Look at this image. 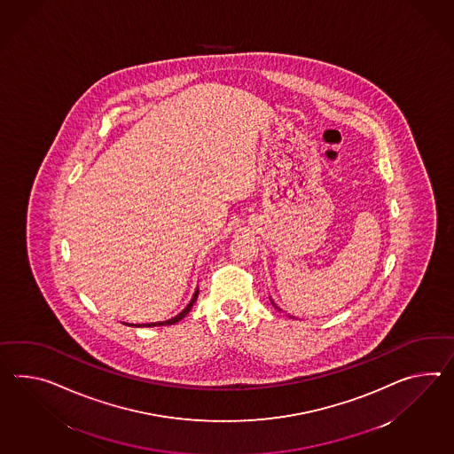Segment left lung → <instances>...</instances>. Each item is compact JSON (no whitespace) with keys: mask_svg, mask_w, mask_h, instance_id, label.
<instances>
[{"mask_svg":"<svg viewBox=\"0 0 454 454\" xmlns=\"http://www.w3.org/2000/svg\"><path fill=\"white\" fill-rule=\"evenodd\" d=\"M272 305H274V307H276V309H278V307H277L276 303H274V301H272Z\"/></svg>","mask_w":454,"mask_h":454,"instance_id":"obj_1","label":"left lung"}]
</instances>
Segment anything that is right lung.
I'll list each match as a JSON object with an SVG mask.
<instances>
[{"instance_id":"right-lung-1","label":"right lung","mask_w":454,"mask_h":454,"mask_svg":"<svg viewBox=\"0 0 454 454\" xmlns=\"http://www.w3.org/2000/svg\"><path fill=\"white\" fill-rule=\"evenodd\" d=\"M197 297H199V288L195 290V294H193V297H192V300H190V303H188L187 307L182 309V311L178 313L177 317H174V318H170V320L157 321V323H145V325H129V326H166V325H176L177 321H180L182 318H185V317H187L188 311L192 309L193 303L197 301Z\"/></svg>"}]
</instances>
